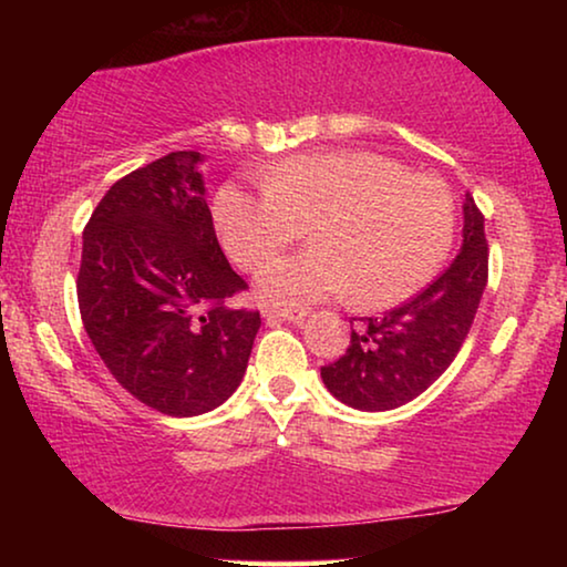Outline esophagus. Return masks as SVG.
<instances>
[{
    "mask_svg": "<svg viewBox=\"0 0 567 567\" xmlns=\"http://www.w3.org/2000/svg\"><path fill=\"white\" fill-rule=\"evenodd\" d=\"M262 317L266 320H286V322H301L307 317L305 309H278V307H266L262 309Z\"/></svg>",
    "mask_w": 567,
    "mask_h": 567,
    "instance_id": "esophagus-1",
    "label": "esophagus"
}]
</instances>
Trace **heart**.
Segmentation results:
<instances>
[{
	"label": "heart",
	"mask_w": 567,
	"mask_h": 567,
	"mask_svg": "<svg viewBox=\"0 0 567 567\" xmlns=\"http://www.w3.org/2000/svg\"><path fill=\"white\" fill-rule=\"evenodd\" d=\"M224 250L255 270L305 229L315 250L270 262L258 291L293 307L348 297L384 309L413 297L436 276L454 243L456 200L449 185L413 175L374 152H315L262 173V188L224 185L214 204Z\"/></svg>",
	"instance_id": "heart-1"
}]
</instances>
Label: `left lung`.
Masks as SVG:
<instances>
[{
  "label": "left lung",
  "instance_id": "left-lung-1",
  "mask_svg": "<svg viewBox=\"0 0 567 567\" xmlns=\"http://www.w3.org/2000/svg\"><path fill=\"white\" fill-rule=\"evenodd\" d=\"M462 250L436 281L382 317L351 320V343L322 382L355 410H392L423 394L456 359L487 284L485 216L464 198Z\"/></svg>",
  "mask_w": 567,
  "mask_h": 567
}]
</instances>
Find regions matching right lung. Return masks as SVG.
<instances>
[{
    "label": "right lung",
    "instance_id": "obj_1",
    "mask_svg": "<svg viewBox=\"0 0 567 567\" xmlns=\"http://www.w3.org/2000/svg\"><path fill=\"white\" fill-rule=\"evenodd\" d=\"M198 152H169L111 185L82 231L76 299L100 359L128 394L173 417L219 408L243 382L258 309L224 258Z\"/></svg>",
    "mask_w": 567,
    "mask_h": 567
}]
</instances>
